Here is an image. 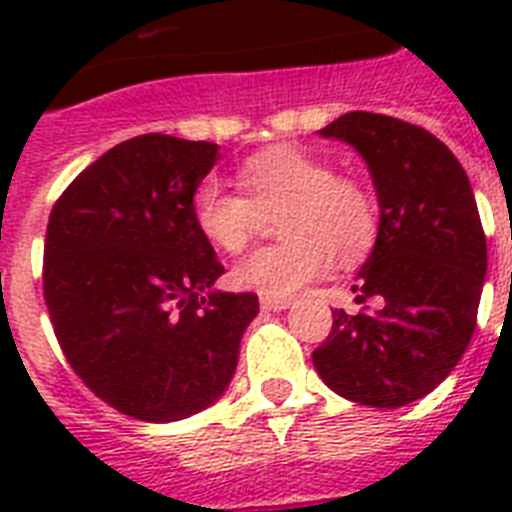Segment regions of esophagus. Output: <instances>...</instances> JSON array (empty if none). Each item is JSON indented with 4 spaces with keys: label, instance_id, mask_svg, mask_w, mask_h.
<instances>
[{
    "label": "esophagus",
    "instance_id": "34e87169",
    "mask_svg": "<svg viewBox=\"0 0 512 512\" xmlns=\"http://www.w3.org/2000/svg\"><path fill=\"white\" fill-rule=\"evenodd\" d=\"M289 305V297H260V308L263 311H284Z\"/></svg>",
    "mask_w": 512,
    "mask_h": 512
}]
</instances>
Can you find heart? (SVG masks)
<instances>
[{
  "instance_id": "heart-1",
  "label": "heart",
  "mask_w": 512,
  "mask_h": 512,
  "mask_svg": "<svg viewBox=\"0 0 512 512\" xmlns=\"http://www.w3.org/2000/svg\"><path fill=\"white\" fill-rule=\"evenodd\" d=\"M241 191L204 177L191 193V223L209 247L241 255L265 217L276 218L279 244L257 249L233 268L236 287L289 297L327 276L332 260L361 263L380 236V201L356 175L335 172L327 156L300 146L257 151L236 170Z\"/></svg>"
}]
</instances>
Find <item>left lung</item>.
Listing matches in <instances>:
<instances>
[{"label": "left lung", "instance_id": "left-lung-1", "mask_svg": "<svg viewBox=\"0 0 512 512\" xmlns=\"http://www.w3.org/2000/svg\"><path fill=\"white\" fill-rule=\"evenodd\" d=\"M364 156L380 236L358 271V313L335 311L313 366L337 396L396 409L446 380L476 329L486 233L468 175L449 148L404 119L350 111L321 130Z\"/></svg>", "mask_w": 512, "mask_h": 512}]
</instances>
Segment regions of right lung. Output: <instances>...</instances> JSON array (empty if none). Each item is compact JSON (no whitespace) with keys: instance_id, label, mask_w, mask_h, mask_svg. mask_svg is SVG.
Listing matches in <instances>:
<instances>
[{"instance_id":"right-lung-1","label":"right lung","mask_w":512,"mask_h":512,"mask_svg":"<svg viewBox=\"0 0 512 512\" xmlns=\"http://www.w3.org/2000/svg\"><path fill=\"white\" fill-rule=\"evenodd\" d=\"M217 159L207 140L138 135L60 193L42 287L63 356L87 388L143 422H175L223 396L255 292H207L225 271L191 223Z\"/></svg>"}]
</instances>
